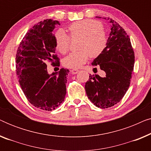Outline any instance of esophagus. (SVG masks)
Returning <instances> with one entry per match:
<instances>
[{
	"instance_id": "obj_1",
	"label": "esophagus",
	"mask_w": 151,
	"mask_h": 151,
	"mask_svg": "<svg viewBox=\"0 0 151 151\" xmlns=\"http://www.w3.org/2000/svg\"><path fill=\"white\" fill-rule=\"evenodd\" d=\"M71 71V73H73V74H77L78 72H79V70H78V69H72Z\"/></svg>"
}]
</instances>
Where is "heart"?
Instances as JSON below:
<instances>
[{
    "mask_svg": "<svg viewBox=\"0 0 151 151\" xmlns=\"http://www.w3.org/2000/svg\"><path fill=\"white\" fill-rule=\"evenodd\" d=\"M72 38H81L80 51L72 52L64 59L65 67L78 69L86 63L91 56L97 58L104 52L108 44V37L100 22L85 19L74 22L68 27ZM56 48L62 53L69 51L71 38L63 29L57 30L54 34Z\"/></svg>",
    "mask_w": 151,
    "mask_h": 151,
    "instance_id": "obj_1",
    "label": "heart"
}]
</instances>
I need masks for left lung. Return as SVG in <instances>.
I'll list each match as a JSON object with an SVG mask.
<instances>
[{
  "label": "left lung",
  "instance_id": "obj_1",
  "mask_svg": "<svg viewBox=\"0 0 151 151\" xmlns=\"http://www.w3.org/2000/svg\"><path fill=\"white\" fill-rule=\"evenodd\" d=\"M110 23L112 25L106 49L92 63V65L100 66L105 75L103 78L90 75L85 84L88 99L101 109L109 108L120 102L129 89L135 63L129 36L117 22L111 19Z\"/></svg>",
  "mask_w": 151,
  "mask_h": 151
}]
</instances>
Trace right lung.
I'll return each instance as SVG.
<instances>
[{
  "mask_svg": "<svg viewBox=\"0 0 151 151\" xmlns=\"http://www.w3.org/2000/svg\"><path fill=\"white\" fill-rule=\"evenodd\" d=\"M56 24L59 22L52 19L35 24L22 38L16 55V74L24 96L35 107L49 111L58 108L64 101L69 72L63 68L51 75L47 72V62L60 65L53 34Z\"/></svg>",
  "mask_w": 151,
  "mask_h": 151,
  "instance_id": "right-lung-1",
  "label": "right lung"
}]
</instances>
